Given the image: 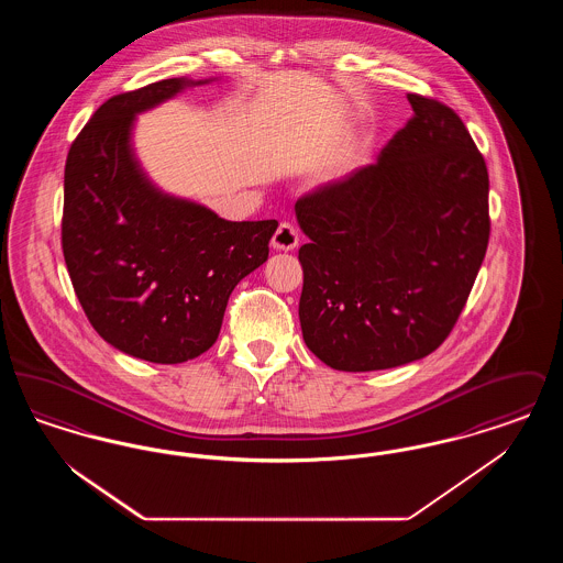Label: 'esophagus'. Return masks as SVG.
Instances as JSON below:
<instances>
[{"mask_svg": "<svg viewBox=\"0 0 563 563\" xmlns=\"http://www.w3.org/2000/svg\"><path fill=\"white\" fill-rule=\"evenodd\" d=\"M269 244L276 251H294L295 246L299 244V234L291 223H280Z\"/></svg>", "mask_w": 563, "mask_h": 563, "instance_id": "obj_1", "label": "esophagus"}]
</instances>
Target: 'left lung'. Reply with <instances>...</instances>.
I'll return each instance as SVG.
<instances>
[{"mask_svg":"<svg viewBox=\"0 0 563 563\" xmlns=\"http://www.w3.org/2000/svg\"><path fill=\"white\" fill-rule=\"evenodd\" d=\"M413 118L372 166L297 200L306 346L338 372L393 369L450 335L482 268L489 179L454 111Z\"/></svg>","mask_w":563,"mask_h":563,"instance_id":"8db88e82","label":"left lung"}]
</instances>
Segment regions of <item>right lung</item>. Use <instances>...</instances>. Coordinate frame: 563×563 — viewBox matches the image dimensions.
<instances>
[{"instance_id":"1","label":"right lung","mask_w":563,"mask_h":563,"mask_svg":"<svg viewBox=\"0 0 563 563\" xmlns=\"http://www.w3.org/2000/svg\"><path fill=\"white\" fill-rule=\"evenodd\" d=\"M219 78L154 81L111 97L65 164L63 255L95 331L113 349L177 365L213 346L234 287L268 260L276 219L228 221L164 191L134 152L136 118Z\"/></svg>"}]
</instances>
